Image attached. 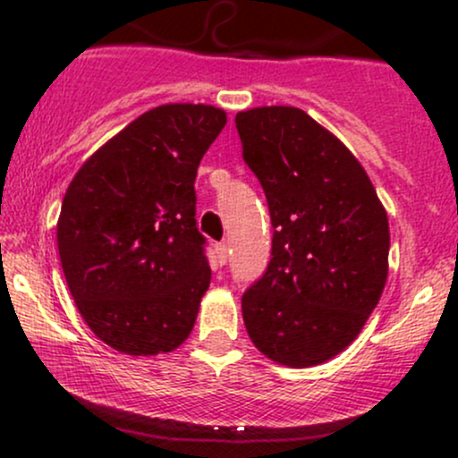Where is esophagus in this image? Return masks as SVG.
<instances>
[{
    "label": "esophagus",
    "instance_id": "esophagus-1",
    "mask_svg": "<svg viewBox=\"0 0 458 458\" xmlns=\"http://www.w3.org/2000/svg\"><path fill=\"white\" fill-rule=\"evenodd\" d=\"M228 259H230V247H228V243H219L217 245V260H219V265H225V262H228Z\"/></svg>",
    "mask_w": 458,
    "mask_h": 458
}]
</instances>
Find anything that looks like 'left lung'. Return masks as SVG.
<instances>
[{
    "instance_id": "8db88e82",
    "label": "left lung",
    "mask_w": 458,
    "mask_h": 458,
    "mask_svg": "<svg viewBox=\"0 0 458 458\" xmlns=\"http://www.w3.org/2000/svg\"><path fill=\"white\" fill-rule=\"evenodd\" d=\"M273 224L271 262L241 299L262 355L308 368L360 335L387 282L390 224L355 155L303 109L254 107L234 118Z\"/></svg>"
}]
</instances>
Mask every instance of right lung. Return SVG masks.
I'll list each match as a JSON object with an SVG mask.
<instances>
[{"label":"right lung","instance_id":"1","mask_svg":"<svg viewBox=\"0 0 458 458\" xmlns=\"http://www.w3.org/2000/svg\"><path fill=\"white\" fill-rule=\"evenodd\" d=\"M225 123L213 105H159L105 141L66 189L57 250L68 291L120 353H170L191 334L211 284L193 182Z\"/></svg>","mask_w":458,"mask_h":458}]
</instances>
